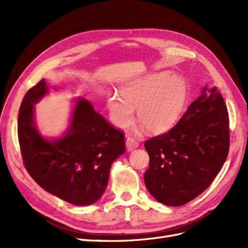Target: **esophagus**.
I'll list each match as a JSON object with an SVG mask.
<instances>
[{
    "instance_id": "1",
    "label": "esophagus",
    "mask_w": 248,
    "mask_h": 248,
    "mask_svg": "<svg viewBox=\"0 0 248 248\" xmlns=\"http://www.w3.org/2000/svg\"><path fill=\"white\" fill-rule=\"evenodd\" d=\"M139 145H140L139 141L136 139L128 138L126 140V149H127V151H128V152L133 151L134 149H137L139 147Z\"/></svg>"
}]
</instances>
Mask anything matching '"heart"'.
Wrapping results in <instances>:
<instances>
[{
	"mask_svg": "<svg viewBox=\"0 0 248 248\" xmlns=\"http://www.w3.org/2000/svg\"><path fill=\"white\" fill-rule=\"evenodd\" d=\"M108 94L107 107L111 122L126 129L132 124L134 110L141 127L149 133L168 131L181 118L189 97V85L182 76L159 71L132 79Z\"/></svg>",
	"mask_w": 248,
	"mask_h": 248,
	"instance_id": "obj_1",
	"label": "heart"
}]
</instances>
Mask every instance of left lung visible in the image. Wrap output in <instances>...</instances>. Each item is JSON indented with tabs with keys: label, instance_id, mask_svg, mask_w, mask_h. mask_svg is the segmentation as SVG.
Instances as JSON below:
<instances>
[{
	"label": "left lung",
	"instance_id": "left-lung-1",
	"mask_svg": "<svg viewBox=\"0 0 248 248\" xmlns=\"http://www.w3.org/2000/svg\"><path fill=\"white\" fill-rule=\"evenodd\" d=\"M229 146L227 107L216 87L205 86L170 131L145 142L150 157L144 175L148 191L163 205L187 204L213 182Z\"/></svg>",
	"mask_w": 248,
	"mask_h": 248
}]
</instances>
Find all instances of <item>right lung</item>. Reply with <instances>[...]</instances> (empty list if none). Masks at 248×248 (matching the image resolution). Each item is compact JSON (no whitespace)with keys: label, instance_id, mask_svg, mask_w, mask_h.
I'll list each match as a JSON object with an SVG mask.
<instances>
[{"label":"right lung","instance_id":"add662e5","mask_svg":"<svg viewBox=\"0 0 248 248\" xmlns=\"http://www.w3.org/2000/svg\"><path fill=\"white\" fill-rule=\"evenodd\" d=\"M48 92L43 78L21 102L17 132L25 167L47 192L72 205H92L106 191L112 162L125 152L124 136L95 111L91 102L78 97L62 136L44 137L36 124L35 104Z\"/></svg>","mask_w":248,"mask_h":248}]
</instances>
